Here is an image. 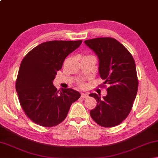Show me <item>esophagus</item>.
Here are the masks:
<instances>
[{"label": "esophagus", "instance_id": "obj_1", "mask_svg": "<svg viewBox=\"0 0 158 158\" xmlns=\"http://www.w3.org/2000/svg\"><path fill=\"white\" fill-rule=\"evenodd\" d=\"M81 98H87L88 97H89V93H81Z\"/></svg>", "mask_w": 158, "mask_h": 158}]
</instances>
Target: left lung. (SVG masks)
<instances>
[{"label":"left lung","instance_id":"1","mask_svg":"<svg viewBox=\"0 0 158 158\" xmlns=\"http://www.w3.org/2000/svg\"><path fill=\"white\" fill-rule=\"evenodd\" d=\"M84 43L98 58L99 74L109 87L107 95L90 93L97 106L90 111L93 121L100 126L114 127L126 118L132 109L138 90L135 60L128 50L116 39L98 37Z\"/></svg>","mask_w":158,"mask_h":158}]
</instances>
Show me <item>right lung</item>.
Instances as JSON below:
<instances>
[{
    "mask_svg": "<svg viewBox=\"0 0 158 158\" xmlns=\"http://www.w3.org/2000/svg\"><path fill=\"white\" fill-rule=\"evenodd\" d=\"M81 43V40L43 42L21 61L16 90L23 111L36 124L47 127L59 124L81 96L72 89L58 90L53 81L65 58Z\"/></svg>",
    "mask_w": 158,
    "mask_h": 158,
    "instance_id": "right-lung-1",
    "label": "right lung"
}]
</instances>
